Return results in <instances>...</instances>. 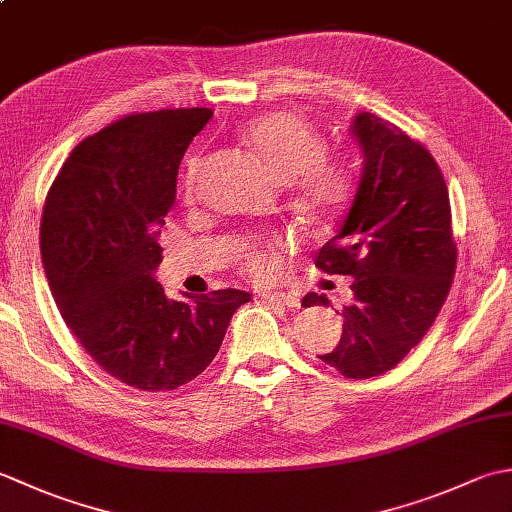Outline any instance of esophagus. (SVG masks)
Segmentation results:
<instances>
[{
  "mask_svg": "<svg viewBox=\"0 0 512 512\" xmlns=\"http://www.w3.org/2000/svg\"><path fill=\"white\" fill-rule=\"evenodd\" d=\"M262 299L266 303H277V306L284 308H299V299L295 295H286V292H281V295H262Z\"/></svg>",
  "mask_w": 512,
  "mask_h": 512,
  "instance_id": "34e87169",
  "label": "esophagus"
}]
</instances>
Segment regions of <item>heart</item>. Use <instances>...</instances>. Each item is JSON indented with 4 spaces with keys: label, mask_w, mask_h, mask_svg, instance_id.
<instances>
[{
    "label": "heart",
    "mask_w": 512,
    "mask_h": 512,
    "mask_svg": "<svg viewBox=\"0 0 512 512\" xmlns=\"http://www.w3.org/2000/svg\"><path fill=\"white\" fill-rule=\"evenodd\" d=\"M244 143L257 158L290 184L299 209L310 220L323 222L343 209L350 198L352 176L343 162L325 154L321 134L303 118L290 112H270L250 121L242 132ZM200 160L191 158L182 176V198L193 202L198 195ZM237 268L253 281H270L281 266V244L246 239L235 253Z\"/></svg>",
    "instance_id": "obj_1"
}]
</instances>
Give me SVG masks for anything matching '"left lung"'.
Returning <instances> with one entry per match:
<instances>
[{"instance_id": "1", "label": "left lung", "mask_w": 512, "mask_h": 512, "mask_svg": "<svg viewBox=\"0 0 512 512\" xmlns=\"http://www.w3.org/2000/svg\"><path fill=\"white\" fill-rule=\"evenodd\" d=\"M352 134L363 149V173L339 233L314 264L352 277L343 306V334L319 356L345 378H372L394 369L429 332L447 299L458 248L451 231L447 182L429 149L394 123L363 112ZM303 306H330L325 295Z\"/></svg>"}]
</instances>
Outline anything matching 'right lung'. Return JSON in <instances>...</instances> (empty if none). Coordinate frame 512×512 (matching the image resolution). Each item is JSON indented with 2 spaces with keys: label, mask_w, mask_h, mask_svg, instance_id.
Here are the masks:
<instances>
[{
  "label": "right lung",
  "mask_w": 512,
  "mask_h": 512,
  "mask_svg": "<svg viewBox=\"0 0 512 512\" xmlns=\"http://www.w3.org/2000/svg\"><path fill=\"white\" fill-rule=\"evenodd\" d=\"M213 110L129 114L72 149L41 215V259L65 325L96 365L143 391L211 365L244 290L169 301L154 279L180 160Z\"/></svg>",
  "instance_id": "add662e5"
}]
</instances>
